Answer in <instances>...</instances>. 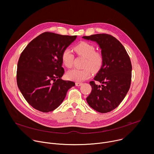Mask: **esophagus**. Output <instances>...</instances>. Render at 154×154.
I'll return each instance as SVG.
<instances>
[{
	"label": "esophagus",
	"instance_id": "1",
	"mask_svg": "<svg viewBox=\"0 0 154 154\" xmlns=\"http://www.w3.org/2000/svg\"><path fill=\"white\" fill-rule=\"evenodd\" d=\"M82 85V83H80V82H76L75 83V85L77 86H80Z\"/></svg>",
	"mask_w": 154,
	"mask_h": 154
}]
</instances>
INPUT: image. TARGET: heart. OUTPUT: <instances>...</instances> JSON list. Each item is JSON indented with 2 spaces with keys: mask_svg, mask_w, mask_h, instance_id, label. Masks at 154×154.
<instances>
[{
  "mask_svg": "<svg viewBox=\"0 0 154 154\" xmlns=\"http://www.w3.org/2000/svg\"><path fill=\"white\" fill-rule=\"evenodd\" d=\"M75 51L79 55L86 58L84 64L85 68L83 69H73L69 71L66 77L69 80L80 82L91 77V71L97 72L101 68L103 64L102 55L96 52L94 46L87 42H81L74 48ZM74 56L72 51L67 48L61 54V61L66 68H71Z\"/></svg>",
  "mask_w": 154,
  "mask_h": 154,
  "instance_id": "obj_1",
  "label": "heart"
}]
</instances>
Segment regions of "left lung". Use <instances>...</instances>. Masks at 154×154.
Instances as JSON below:
<instances>
[{"instance_id":"left-lung-1","label":"left lung","mask_w":154,"mask_h":154,"mask_svg":"<svg viewBox=\"0 0 154 154\" xmlns=\"http://www.w3.org/2000/svg\"><path fill=\"white\" fill-rule=\"evenodd\" d=\"M82 38L96 42L103 57V64L94 78L102 85L90 82L92 91L87 103L99 113L109 112L120 104L129 90L132 69L130 57L122 44L112 35L102 33Z\"/></svg>"}]
</instances>
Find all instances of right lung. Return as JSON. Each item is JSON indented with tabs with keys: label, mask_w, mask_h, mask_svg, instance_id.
<instances>
[{
	"label": "right lung",
	"mask_w": 154,
	"mask_h": 154,
	"mask_svg": "<svg viewBox=\"0 0 154 154\" xmlns=\"http://www.w3.org/2000/svg\"><path fill=\"white\" fill-rule=\"evenodd\" d=\"M77 36L45 32L29 42L19 57L17 84L27 102L48 113L58 107L75 83L62 80L61 54Z\"/></svg>",
	"instance_id": "obj_1"
}]
</instances>
